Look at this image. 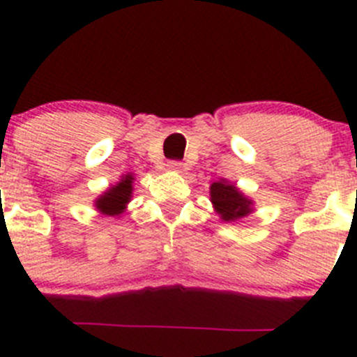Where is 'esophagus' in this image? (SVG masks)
I'll return each mask as SVG.
<instances>
[{
  "label": "esophagus",
  "mask_w": 357,
  "mask_h": 357,
  "mask_svg": "<svg viewBox=\"0 0 357 357\" xmlns=\"http://www.w3.org/2000/svg\"><path fill=\"white\" fill-rule=\"evenodd\" d=\"M167 169L171 172H181L183 171V163L181 162H176V160H172V162L167 163Z\"/></svg>",
  "instance_id": "obj_1"
}]
</instances>
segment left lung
I'll use <instances>...</instances> for the list:
<instances>
[{
  "label": "left lung",
  "instance_id": "left-lung-1",
  "mask_svg": "<svg viewBox=\"0 0 357 357\" xmlns=\"http://www.w3.org/2000/svg\"><path fill=\"white\" fill-rule=\"evenodd\" d=\"M210 197L215 211L226 222L240 220L252 211V201L247 199L233 183L226 181V179L211 183Z\"/></svg>",
  "mask_w": 357,
  "mask_h": 357
}]
</instances>
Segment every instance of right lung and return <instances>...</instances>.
I'll use <instances>...</instances> for the list:
<instances>
[{"instance_id": "1", "label": "right lung", "mask_w": 357, "mask_h": 357, "mask_svg": "<svg viewBox=\"0 0 357 357\" xmlns=\"http://www.w3.org/2000/svg\"><path fill=\"white\" fill-rule=\"evenodd\" d=\"M131 194H133V176L126 174L117 185L110 186L105 194L96 199V208L108 217L121 215L131 201Z\"/></svg>"}]
</instances>
